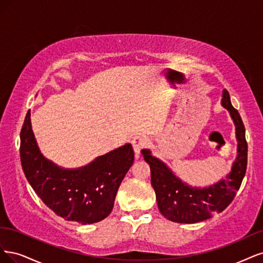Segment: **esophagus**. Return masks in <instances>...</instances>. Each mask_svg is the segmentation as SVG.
I'll list each match as a JSON object with an SVG mask.
<instances>
[{
  "instance_id": "1",
  "label": "esophagus",
  "mask_w": 263,
  "mask_h": 263,
  "mask_svg": "<svg viewBox=\"0 0 263 263\" xmlns=\"http://www.w3.org/2000/svg\"><path fill=\"white\" fill-rule=\"evenodd\" d=\"M132 143V146L134 149V154H135V158H139L140 157V151L144 147L146 146L148 144V140L145 137H142V135H139V137H135L133 138V140L131 141Z\"/></svg>"
}]
</instances>
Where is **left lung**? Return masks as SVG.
<instances>
[{
	"label": "left lung",
	"mask_w": 263,
	"mask_h": 263,
	"mask_svg": "<svg viewBox=\"0 0 263 263\" xmlns=\"http://www.w3.org/2000/svg\"><path fill=\"white\" fill-rule=\"evenodd\" d=\"M222 106L231 115L235 124L237 156L231 172L224 179L209 187H192L182 181L163 160L155 157L148 148L141 153L151 168V182L162 215L175 223L193 224L205 221L215 213L224 211L239 190L247 168L248 146L245 138V125L238 111L232 106L231 97L223 90Z\"/></svg>",
	"instance_id": "8db88e82"
}]
</instances>
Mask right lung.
I'll return each instance as SVG.
<instances>
[{"label":"right lung","mask_w":263,"mask_h":263,"mask_svg":"<svg viewBox=\"0 0 263 263\" xmlns=\"http://www.w3.org/2000/svg\"><path fill=\"white\" fill-rule=\"evenodd\" d=\"M20 153L24 174L42 202L58 216L83 225L103 221L111 213L118 189L134 160L133 148L126 143L85 166H58L40 152L30 111L21 131Z\"/></svg>","instance_id":"obj_1"}]
</instances>
